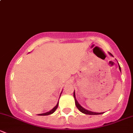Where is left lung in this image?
<instances>
[{
	"label": "left lung",
	"instance_id": "obj_1",
	"mask_svg": "<svg viewBox=\"0 0 133 133\" xmlns=\"http://www.w3.org/2000/svg\"><path fill=\"white\" fill-rule=\"evenodd\" d=\"M109 55L111 56H112V57H113L112 56V55L111 54V53H109ZM118 65H119V69H120V71H121V68H120V65H119L118 64ZM73 96H74L75 98V105H76V108L78 109L79 111H80V112H82V113H84L85 114V115H101V114H103L104 112H92V111H88V110L85 109H84V108H82V107L81 106V105L79 104V103L78 102V101L76 100V97H75V92L74 91V93H73Z\"/></svg>",
	"mask_w": 133,
	"mask_h": 133
}]
</instances>
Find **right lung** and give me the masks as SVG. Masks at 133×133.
Wrapping results in <instances>:
<instances>
[{"label": "right lung", "instance_id": "1", "mask_svg": "<svg viewBox=\"0 0 133 133\" xmlns=\"http://www.w3.org/2000/svg\"><path fill=\"white\" fill-rule=\"evenodd\" d=\"M62 93V92H61ZM58 102L57 103V104L56 105V106H55L54 108L52 109L51 110H50L49 111H48V112H45V113H42V114H38V115H40V116H46V115H51V114H53V112H55V111H56V109H57V108H58Z\"/></svg>", "mask_w": 133, "mask_h": 133}]
</instances>
